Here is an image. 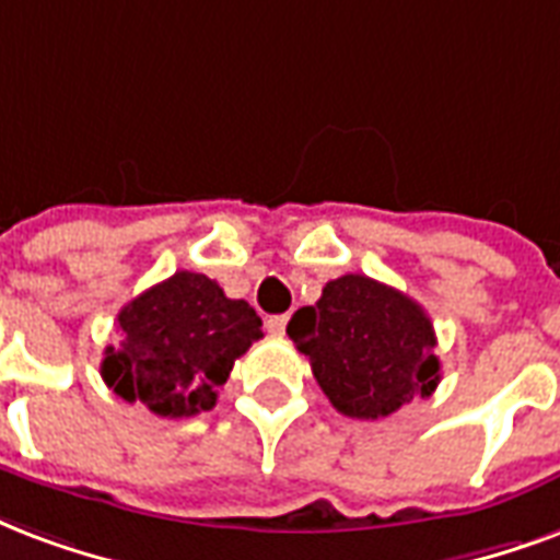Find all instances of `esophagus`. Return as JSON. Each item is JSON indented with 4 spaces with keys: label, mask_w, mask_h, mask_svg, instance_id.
Instances as JSON below:
<instances>
[{
    "label": "esophagus",
    "mask_w": 560,
    "mask_h": 560,
    "mask_svg": "<svg viewBox=\"0 0 560 560\" xmlns=\"http://www.w3.org/2000/svg\"><path fill=\"white\" fill-rule=\"evenodd\" d=\"M284 328H288V314H276V317H267V331L276 337L284 335Z\"/></svg>",
    "instance_id": "obj_1"
}]
</instances>
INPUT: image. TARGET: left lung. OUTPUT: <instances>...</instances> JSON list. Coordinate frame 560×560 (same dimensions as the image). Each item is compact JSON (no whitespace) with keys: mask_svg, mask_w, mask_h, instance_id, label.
I'll use <instances>...</instances> for the list:
<instances>
[{"mask_svg":"<svg viewBox=\"0 0 560 560\" xmlns=\"http://www.w3.org/2000/svg\"><path fill=\"white\" fill-rule=\"evenodd\" d=\"M290 340L311 361L337 411L355 420L390 417L441 382L438 337L429 314L396 288L358 272L323 288L288 323Z\"/></svg>","mask_w":560,"mask_h":560,"instance_id":"8db88e82","label":"left lung"}]
</instances>
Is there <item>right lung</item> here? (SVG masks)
<instances>
[{"instance_id": "obj_1", "label": "right lung", "mask_w": 560, "mask_h": 560, "mask_svg": "<svg viewBox=\"0 0 560 560\" xmlns=\"http://www.w3.org/2000/svg\"><path fill=\"white\" fill-rule=\"evenodd\" d=\"M119 347L105 349L102 378L126 402L158 417H194L217 405L234 361L264 337L249 302L229 299L202 272L178 270L117 314Z\"/></svg>"}]
</instances>
